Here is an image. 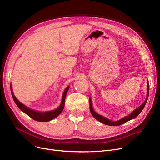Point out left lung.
<instances>
[{"mask_svg":"<svg viewBox=\"0 0 160 160\" xmlns=\"http://www.w3.org/2000/svg\"><path fill=\"white\" fill-rule=\"evenodd\" d=\"M149 83L148 82V95H147V98H146V101H145V102L142 105H140L139 107L138 108H137L136 109H135L133 112L129 114V115L126 116V117L123 118V119H120L119 121H117V122H112V121L111 120H109L108 119L105 118L104 117H103V116H101L99 114H98L97 113H95V111H93V108H92V105H91V99L89 98V107H90V111L91 113L92 114V115L93 116V117L98 120L99 121V122H100L101 123H104L105 125H111V126H118V125H120L122 124H123L125 123V122H128V121L132 119H134L135 118H136L137 116L142 112V111L143 110V108L145 107V105H146V102H147V100L148 99V96H149Z\"/></svg>","mask_w":160,"mask_h":160,"instance_id":"1","label":"left lung"}]
</instances>
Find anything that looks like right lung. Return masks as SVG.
<instances>
[{"label": "right lung", "mask_w": 160, "mask_h": 160, "mask_svg": "<svg viewBox=\"0 0 160 160\" xmlns=\"http://www.w3.org/2000/svg\"><path fill=\"white\" fill-rule=\"evenodd\" d=\"M69 87H67V88L65 89L63 95H62L61 103L59 107L57 109L51 111H47V112H38V111H34L32 109H31L28 108L26 107V106H25L22 103H21L20 101H18L13 95L11 85V91L12 98L14 102H15L16 105L18 106V108L22 111H23L24 113H25L27 115L29 116L30 118H31L34 120L37 121V122H49V121H51L54 118H55L56 117H57V116L62 112V111L64 109L65 97H66L67 91L69 90Z\"/></svg>", "instance_id": "1"}]
</instances>
